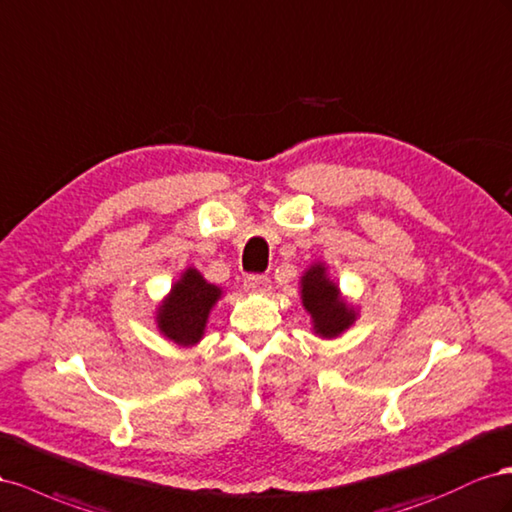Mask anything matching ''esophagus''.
Here are the masks:
<instances>
[{
    "instance_id": "34e87169",
    "label": "esophagus",
    "mask_w": 512,
    "mask_h": 512,
    "mask_svg": "<svg viewBox=\"0 0 512 512\" xmlns=\"http://www.w3.org/2000/svg\"><path fill=\"white\" fill-rule=\"evenodd\" d=\"M244 289L251 291V294H266V291L270 289V279L268 276L251 274L244 279Z\"/></svg>"
}]
</instances>
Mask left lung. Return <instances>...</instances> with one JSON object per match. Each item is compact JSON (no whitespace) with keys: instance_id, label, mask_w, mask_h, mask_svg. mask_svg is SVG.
<instances>
[{"instance_id":"1","label":"left lung","mask_w":512,"mask_h":512,"mask_svg":"<svg viewBox=\"0 0 512 512\" xmlns=\"http://www.w3.org/2000/svg\"><path fill=\"white\" fill-rule=\"evenodd\" d=\"M300 298L304 311L311 315L313 332L321 339H337L358 319V311L349 304L339 285L328 276V268L315 261L300 276Z\"/></svg>"}]
</instances>
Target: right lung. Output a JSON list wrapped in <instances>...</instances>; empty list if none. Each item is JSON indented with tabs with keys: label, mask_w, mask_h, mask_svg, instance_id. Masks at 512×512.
<instances>
[{
	"label": "right lung",
	"mask_w": 512,
	"mask_h": 512,
	"mask_svg": "<svg viewBox=\"0 0 512 512\" xmlns=\"http://www.w3.org/2000/svg\"><path fill=\"white\" fill-rule=\"evenodd\" d=\"M223 289L208 283L197 268H186L156 309V326L165 339L180 347H193L203 339L210 311Z\"/></svg>",
	"instance_id": "right-lung-1"
}]
</instances>
